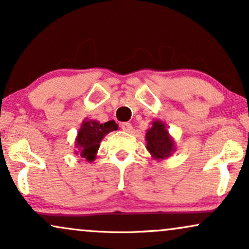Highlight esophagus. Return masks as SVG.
Wrapping results in <instances>:
<instances>
[{"instance_id":"1","label":"esophagus","mask_w":249,"mask_h":249,"mask_svg":"<svg viewBox=\"0 0 249 249\" xmlns=\"http://www.w3.org/2000/svg\"><path fill=\"white\" fill-rule=\"evenodd\" d=\"M121 129L125 132H130L132 130V125L131 124H129V122H124V124H121Z\"/></svg>"}]
</instances>
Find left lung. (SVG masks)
I'll list each match as a JSON object with an SVG mask.
<instances>
[{
  "label": "left lung",
  "mask_w": 249,
  "mask_h": 249,
  "mask_svg": "<svg viewBox=\"0 0 249 249\" xmlns=\"http://www.w3.org/2000/svg\"><path fill=\"white\" fill-rule=\"evenodd\" d=\"M145 139L146 148L156 160L168 159L175 152V142L170 137L164 122L153 121L152 127L146 131Z\"/></svg>",
  "instance_id": "8db88e82"
}]
</instances>
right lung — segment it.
I'll return each instance as SVG.
<instances>
[{
    "label": "right lung",
    "instance_id": "1",
    "mask_svg": "<svg viewBox=\"0 0 249 249\" xmlns=\"http://www.w3.org/2000/svg\"><path fill=\"white\" fill-rule=\"evenodd\" d=\"M117 129L118 124L113 120L104 122V124H100L95 120H85L78 131L76 144H74L78 151L74 152L87 162L94 161L102 139L108 132L117 130Z\"/></svg>",
    "mask_w": 249,
    "mask_h": 249
}]
</instances>
